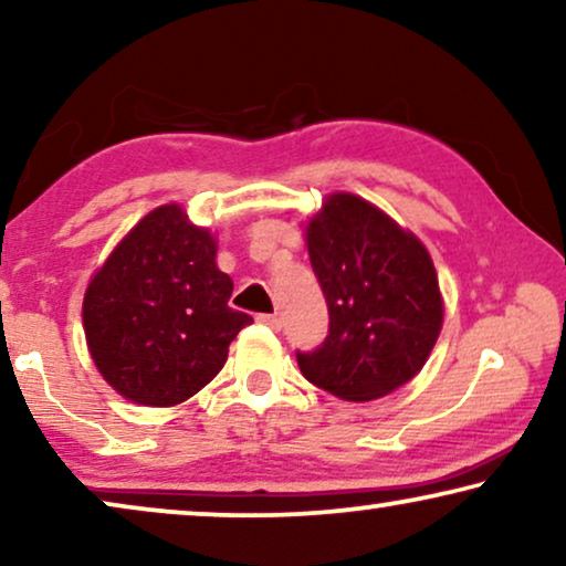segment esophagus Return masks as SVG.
<instances>
[{"mask_svg":"<svg viewBox=\"0 0 566 566\" xmlns=\"http://www.w3.org/2000/svg\"><path fill=\"white\" fill-rule=\"evenodd\" d=\"M258 322H260V324H265V327H270V329H275V332L283 327L281 316H277V314H260V316H258Z\"/></svg>","mask_w":566,"mask_h":566,"instance_id":"34e87169","label":"esophagus"}]
</instances>
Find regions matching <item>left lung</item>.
<instances>
[{
    "label": "left lung",
    "instance_id": "1",
    "mask_svg": "<svg viewBox=\"0 0 566 566\" xmlns=\"http://www.w3.org/2000/svg\"><path fill=\"white\" fill-rule=\"evenodd\" d=\"M329 332L298 368L347 401L391 394L420 374L443 327L438 273L420 239L368 200L332 192L306 227Z\"/></svg>",
    "mask_w": 566,
    "mask_h": 566
}]
</instances>
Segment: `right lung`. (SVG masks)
Here are the masks:
<instances>
[{
    "mask_svg": "<svg viewBox=\"0 0 566 566\" xmlns=\"http://www.w3.org/2000/svg\"><path fill=\"white\" fill-rule=\"evenodd\" d=\"M234 283L216 268V239L180 206L144 216L84 293L90 355L120 397L172 407L227 363L252 316L229 306Z\"/></svg>",
    "mask_w": 566,
    "mask_h": 566,
    "instance_id": "1",
    "label": "right lung"
}]
</instances>
